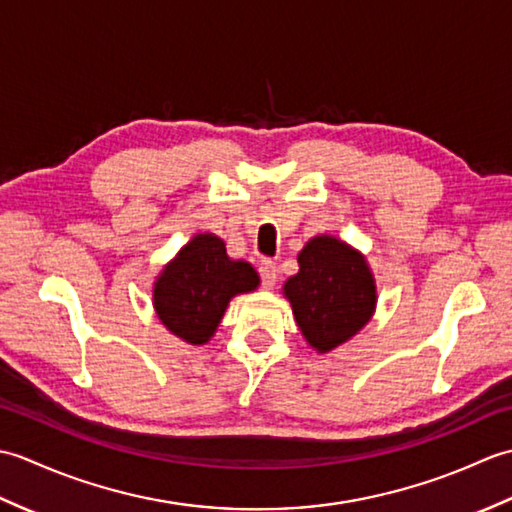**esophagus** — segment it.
<instances>
[{
	"mask_svg": "<svg viewBox=\"0 0 512 512\" xmlns=\"http://www.w3.org/2000/svg\"><path fill=\"white\" fill-rule=\"evenodd\" d=\"M259 275H262V286L266 290H273L275 284H277V266L275 262H270V259H266V262H262V266H259Z\"/></svg>",
	"mask_w": 512,
	"mask_h": 512,
	"instance_id": "1",
	"label": "esophagus"
}]
</instances>
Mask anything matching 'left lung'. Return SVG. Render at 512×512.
Wrapping results in <instances>:
<instances>
[{
  "label": "left lung",
  "instance_id": "obj_1",
  "mask_svg": "<svg viewBox=\"0 0 512 512\" xmlns=\"http://www.w3.org/2000/svg\"><path fill=\"white\" fill-rule=\"evenodd\" d=\"M284 297L312 350L328 354L372 321L376 279L365 255L334 235H314L297 255Z\"/></svg>",
  "mask_w": 512,
  "mask_h": 512
}]
</instances>
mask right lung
I'll list each match as a JSON object with an SVG mask.
<instances>
[{"instance_id": "right-lung-1", "label": "right lung", "mask_w": 512, "mask_h": 512, "mask_svg": "<svg viewBox=\"0 0 512 512\" xmlns=\"http://www.w3.org/2000/svg\"><path fill=\"white\" fill-rule=\"evenodd\" d=\"M257 286V270L244 259L228 257L224 239L198 233L160 270L151 303L173 336L189 345H206L231 299Z\"/></svg>"}]
</instances>
